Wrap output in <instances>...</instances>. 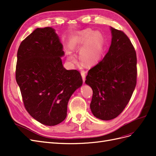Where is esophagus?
<instances>
[{"label":"esophagus","instance_id":"esophagus-1","mask_svg":"<svg viewBox=\"0 0 156 156\" xmlns=\"http://www.w3.org/2000/svg\"><path fill=\"white\" fill-rule=\"evenodd\" d=\"M81 76H82V78H83V83L85 82V72H84V71H82V72H81Z\"/></svg>","mask_w":156,"mask_h":156}]
</instances>
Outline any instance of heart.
<instances>
[{"label": "heart", "instance_id": "obj_1", "mask_svg": "<svg viewBox=\"0 0 156 156\" xmlns=\"http://www.w3.org/2000/svg\"><path fill=\"white\" fill-rule=\"evenodd\" d=\"M84 46L80 51V58L82 62L88 65L94 64L98 62L102 55L105 47V39L100 31L93 32L90 29H86L71 41V48L77 49L79 47ZM68 58L75 61V57L68 53Z\"/></svg>", "mask_w": 156, "mask_h": 156}]
</instances>
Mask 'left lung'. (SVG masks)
I'll use <instances>...</instances> for the list:
<instances>
[{"label":"left lung","instance_id":"obj_1","mask_svg":"<svg viewBox=\"0 0 156 156\" xmlns=\"http://www.w3.org/2000/svg\"><path fill=\"white\" fill-rule=\"evenodd\" d=\"M111 44L101 61L88 72L85 83L93 91L90 109L102 120L115 119L129 103L136 84V55L124 32L111 27Z\"/></svg>","mask_w":156,"mask_h":156}]
</instances>
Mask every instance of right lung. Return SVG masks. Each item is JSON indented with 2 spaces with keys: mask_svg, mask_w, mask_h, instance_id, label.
Returning <instances> with one entry per match:
<instances>
[{
  "mask_svg": "<svg viewBox=\"0 0 156 156\" xmlns=\"http://www.w3.org/2000/svg\"><path fill=\"white\" fill-rule=\"evenodd\" d=\"M62 44L51 27L37 28L23 40L17 51L16 79L27 112L46 126L67 116L71 96L81 87L79 71L66 69Z\"/></svg>",
  "mask_w": 156,
  "mask_h": 156,
  "instance_id": "add662e5",
  "label": "right lung"
}]
</instances>
